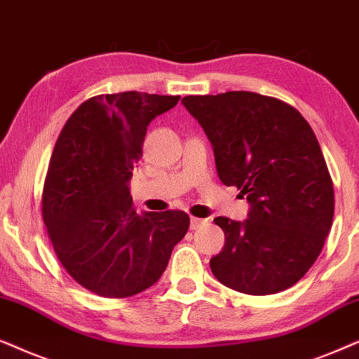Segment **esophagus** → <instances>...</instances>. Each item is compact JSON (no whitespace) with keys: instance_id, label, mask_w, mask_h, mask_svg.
Masks as SVG:
<instances>
[{"instance_id":"obj_1","label":"esophagus","mask_w":359,"mask_h":359,"mask_svg":"<svg viewBox=\"0 0 359 359\" xmlns=\"http://www.w3.org/2000/svg\"><path fill=\"white\" fill-rule=\"evenodd\" d=\"M203 224H207V219L195 218V217L190 218V229H198V228H202Z\"/></svg>"}]
</instances>
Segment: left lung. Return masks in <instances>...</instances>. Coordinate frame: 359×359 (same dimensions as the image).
<instances>
[{"label": "left lung", "mask_w": 359, "mask_h": 359, "mask_svg": "<svg viewBox=\"0 0 359 359\" xmlns=\"http://www.w3.org/2000/svg\"><path fill=\"white\" fill-rule=\"evenodd\" d=\"M219 180L250 202L245 222L213 219L224 246L210 259L226 287L269 295L299 283L322 252L335 212L327 162L310 124L280 100L252 92L190 95Z\"/></svg>", "instance_id": "obj_1"}]
</instances>
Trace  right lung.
<instances>
[{"label":"right lung","mask_w":359,"mask_h":359,"mask_svg":"<svg viewBox=\"0 0 359 359\" xmlns=\"http://www.w3.org/2000/svg\"><path fill=\"white\" fill-rule=\"evenodd\" d=\"M180 97L98 95L75 109L52 152L42 217L64 269L108 299L140 294L161 279L187 233L180 210L136 213L130 180L149 123Z\"/></svg>","instance_id":"add662e5"}]
</instances>
